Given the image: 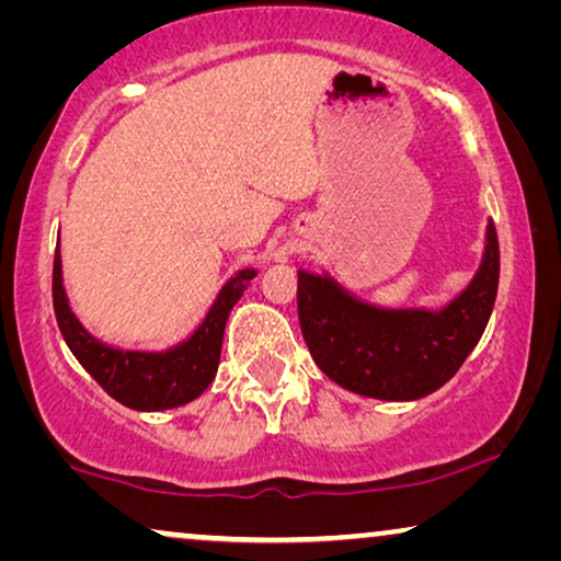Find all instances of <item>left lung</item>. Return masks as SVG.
<instances>
[{
	"mask_svg": "<svg viewBox=\"0 0 561 561\" xmlns=\"http://www.w3.org/2000/svg\"><path fill=\"white\" fill-rule=\"evenodd\" d=\"M501 252L493 219L478 271L442 309L375 306L332 273L298 271V321L329 380L378 401H419L455 375L493 313Z\"/></svg>",
	"mask_w": 561,
	"mask_h": 561,
	"instance_id": "left-lung-1",
	"label": "left lung"
}]
</instances>
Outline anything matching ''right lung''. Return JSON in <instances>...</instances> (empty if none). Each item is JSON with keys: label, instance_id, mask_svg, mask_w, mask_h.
Listing matches in <instances>:
<instances>
[{"label": "right lung", "instance_id": "obj_1", "mask_svg": "<svg viewBox=\"0 0 561 561\" xmlns=\"http://www.w3.org/2000/svg\"><path fill=\"white\" fill-rule=\"evenodd\" d=\"M255 275V267L237 271L219 288L209 311L186 340L165 350H127L99 340L73 313L64 286V260L58 244L53 260V309L68 350L114 401L133 411H168L196 401L211 386L227 319Z\"/></svg>", "mask_w": 561, "mask_h": 561}]
</instances>
